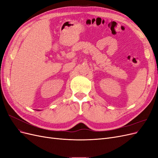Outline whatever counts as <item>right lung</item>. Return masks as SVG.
Masks as SVG:
<instances>
[{
	"instance_id": "add662e5",
	"label": "right lung",
	"mask_w": 158,
	"mask_h": 158,
	"mask_svg": "<svg viewBox=\"0 0 158 158\" xmlns=\"http://www.w3.org/2000/svg\"><path fill=\"white\" fill-rule=\"evenodd\" d=\"M37 111H40V110H37Z\"/></svg>"
}]
</instances>
